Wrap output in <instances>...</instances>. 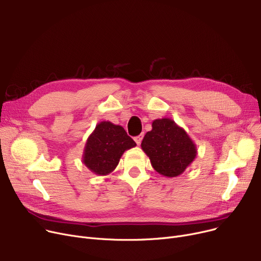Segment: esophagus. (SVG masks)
<instances>
[{"label":"esophagus","mask_w":261,"mask_h":261,"mask_svg":"<svg viewBox=\"0 0 261 261\" xmlns=\"http://www.w3.org/2000/svg\"><path fill=\"white\" fill-rule=\"evenodd\" d=\"M143 138H144V134L138 135V136H135V138H134V141H135V143H136V144L140 145V144L142 143V140H143Z\"/></svg>","instance_id":"obj_1"}]
</instances>
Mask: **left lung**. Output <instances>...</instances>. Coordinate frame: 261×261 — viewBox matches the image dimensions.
Returning a JSON list of instances; mask_svg holds the SVG:
<instances>
[{
    "mask_svg": "<svg viewBox=\"0 0 261 261\" xmlns=\"http://www.w3.org/2000/svg\"><path fill=\"white\" fill-rule=\"evenodd\" d=\"M141 147L154 170L167 177L183 173L198 153L187 132L166 117L152 121V130L146 133Z\"/></svg>",
    "mask_w": 261,
    "mask_h": 261,
    "instance_id": "8db88e82",
    "label": "left lung"
}]
</instances>
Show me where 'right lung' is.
<instances>
[{
	"instance_id": "obj_1",
	"label": "right lung",
	"mask_w": 261,
	"mask_h": 261,
	"mask_svg": "<svg viewBox=\"0 0 261 261\" xmlns=\"http://www.w3.org/2000/svg\"><path fill=\"white\" fill-rule=\"evenodd\" d=\"M135 146L121 126L105 120L96 125L88 138L82 163L93 173L107 175L116 168L123 152Z\"/></svg>"
}]
</instances>
